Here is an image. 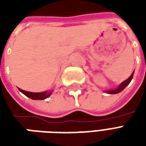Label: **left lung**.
Wrapping results in <instances>:
<instances>
[{"mask_svg": "<svg viewBox=\"0 0 146 146\" xmlns=\"http://www.w3.org/2000/svg\"><path fill=\"white\" fill-rule=\"evenodd\" d=\"M133 76H134V72L132 73V74L130 76L128 79H127L126 80H124L123 82H122L119 86L118 88L116 89H113V90H109V91H106V93L108 94H110V95H113V94H117V93H119L120 92H122L123 89L125 88L128 85L130 82L131 81L132 78H133Z\"/></svg>", "mask_w": 146, "mask_h": 146, "instance_id": "obj_1", "label": "left lung"}]
</instances>
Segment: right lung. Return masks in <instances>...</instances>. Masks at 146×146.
Wrapping results in <instances>:
<instances>
[{
	"label": "right lung",
	"instance_id": "obj_1",
	"mask_svg": "<svg viewBox=\"0 0 146 146\" xmlns=\"http://www.w3.org/2000/svg\"><path fill=\"white\" fill-rule=\"evenodd\" d=\"M23 94L27 96L28 98L33 99V100H43L45 98H48L50 95L52 94V92H27V91H23L22 89L19 88Z\"/></svg>",
	"mask_w": 146,
	"mask_h": 146
}]
</instances>
